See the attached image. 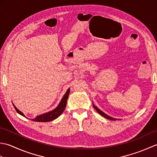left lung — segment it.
Masks as SVG:
<instances>
[{
  "instance_id": "1",
  "label": "left lung",
  "mask_w": 157,
  "mask_h": 157,
  "mask_svg": "<svg viewBox=\"0 0 157 157\" xmlns=\"http://www.w3.org/2000/svg\"><path fill=\"white\" fill-rule=\"evenodd\" d=\"M93 106H94V108L96 110V111H97L100 115H102V117H105V118H106V119H109V120H113V121H115V120L117 119L111 117H110V116H109L108 115L105 114V113L104 112H102V111H101V110H100L98 107H96V106L94 104H93Z\"/></svg>"
}]
</instances>
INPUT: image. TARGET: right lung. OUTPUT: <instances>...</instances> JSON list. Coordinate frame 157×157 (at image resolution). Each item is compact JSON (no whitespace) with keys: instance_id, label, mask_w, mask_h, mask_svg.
<instances>
[{"instance_id":"right-lung-1","label":"right lung","mask_w":157,"mask_h":157,"mask_svg":"<svg viewBox=\"0 0 157 157\" xmlns=\"http://www.w3.org/2000/svg\"><path fill=\"white\" fill-rule=\"evenodd\" d=\"M69 92H70V88H69L67 90V91L66 92L65 95L63 96V98L61 99V101L60 102L59 105L57 106V107H56V109H55L54 110H52V111H49L48 113H43V114H42L40 115H38L36 117V118L32 119L31 120H32V121H37V122H48V121H52V120H55V119L59 117L62 114V113L63 112V111H64L65 109V106L67 105V101L68 96L69 94ZM13 106H14V108L16 110V111L19 114L26 117L24 115V114H23L22 112L20 111L14 105V104H13Z\"/></svg>"}]
</instances>
